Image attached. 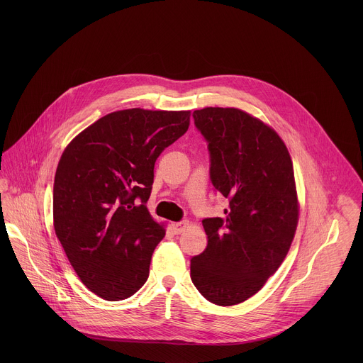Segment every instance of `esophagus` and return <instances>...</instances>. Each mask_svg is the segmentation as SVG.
<instances>
[{
  "instance_id": "1",
  "label": "esophagus",
  "mask_w": 363,
  "mask_h": 363,
  "mask_svg": "<svg viewBox=\"0 0 363 363\" xmlns=\"http://www.w3.org/2000/svg\"><path fill=\"white\" fill-rule=\"evenodd\" d=\"M172 230L176 233V235H180L186 230V222H173L172 223Z\"/></svg>"
}]
</instances>
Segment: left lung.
Returning a JSON list of instances; mask_svg holds the SVG:
<instances>
[{"instance_id": "8db88e82", "label": "left lung", "mask_w": 363, "mask_h": 363, "mask_svg": "<svg viewBox=\"0 0 363 363\" xmlns=\"http://www.w3.org/2000/svg\"><path fill=\"white\" fill-rule=\"evenodd\" d=\"M193 117L229 208L203 220L208 245L191 259V281L209 302L232 306L256 295L289 252L299 220L294 164L278 133L245 110L204 107Z\"/></svg>"}]
</instances>
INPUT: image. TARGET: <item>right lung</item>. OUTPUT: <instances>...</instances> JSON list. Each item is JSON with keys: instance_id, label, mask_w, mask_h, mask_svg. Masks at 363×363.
<instances>
[{"instance_id": "obj_1", "label": "right lung", "mask_w": 363, "mask_h": 363, "mask_svg": "<svg viewBox=\"0 0 363 363\" xmlns=\"http://www.w3.org/2000/svg\"><path fill=\"white\" fill-rule=\"evenodd\" d=\"M190 110L108 113L60 157L52 225L82 284L106 301L134 295L148 279L164 225L147 208L157 156L190 125Z\"/></svg>"}]
</instances>
